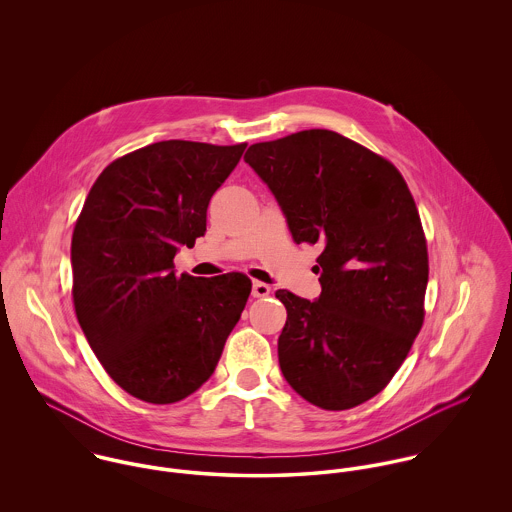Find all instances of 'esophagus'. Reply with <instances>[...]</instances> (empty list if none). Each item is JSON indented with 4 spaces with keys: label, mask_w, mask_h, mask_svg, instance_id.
<instances>
[{
    "label": "esophagus",
    "mask_w": 512,
    "mask_h": 512,
    "mask_svg": "<svg viewBox=\"0 0 512 512\" xmlns=\"http://www.w3.org/2000/svg\"><path fill=\"white\" fill-rule=\"evenodd\" d=\"M270 286L262 284V282H254L252 284V297H268L270 295Z\"/></svg>",
    "instance_id": "obj_1"
}]
</instances>
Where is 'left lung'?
<instances>
[{"mask_svg": "<svg viewBox=\"0 0 512 512\" xmlns=\"http://www.w3.org/2000/svg\"><path fill=\"white\" fill-rule=\"evenodd\" d=\"M244 161L293 240L321 248L315 301L276 292L282 374L313 406L355 408L390 382L424 323L428 248L412 193L390 161L331 130L254 144Z\"/></svg>", "mask_w": 512, "mask_h": 512, "instance_id": "1", "label": "left lung"}]
</instances>
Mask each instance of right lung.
I'll list each match as a JSON object with an SVG mask.
<instances>
[{"instance_id":"1","label":"right lung","mask_w":512,"mask_h":512,"mask_svg":"<svg viewBox=\"0 0 512 512\" xmlns=\"http://www.w3.org/2000/svg\"><path fill=\"white\" fill-rule=\"evenodd\" d=\"M246 144L167 140L112 161L92 185L71 244L76 319L110 378L173 404L215 372L252 290L244 274H175L207 230L211 197Z\"/></svg>"}]
</instances>
